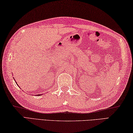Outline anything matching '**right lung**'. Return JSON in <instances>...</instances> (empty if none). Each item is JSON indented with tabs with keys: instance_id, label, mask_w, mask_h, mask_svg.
<instances>
[{
	"instance_id": "obj_1",
	"label": "right lung",
	"mask_w": 133,
	"mask_h": 133,
	"mask_svg": "<svg viewBox=\"0 0 133 133\" xmlns=\"http://www.w3.org/2000/svg\"><path fill=\"white\" fill-rule=\"evenodd\" d=\"M38 96H40V95H41V94H38Z\"/></svg>"
}]
</instances>
